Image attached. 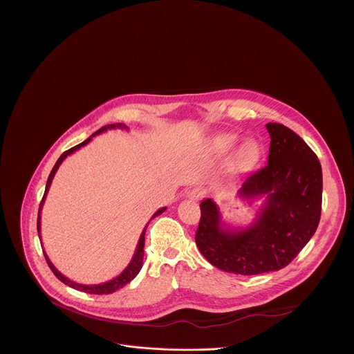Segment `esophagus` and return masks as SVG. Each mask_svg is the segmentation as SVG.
<instances>
[{"mask_svg":"<svg viewBox=\"0 0 354 354\" xmlns=\"http://www.w3.org/2000/svg\"><path fill=\"white\" fill-rule=\"evenodd\" d=\"M189 198H193V200H200V198H203L205 196H206V190L203 189V187H193V189H190L189 192H187V194H186Z\"/></svg>","mask_w":354,"mask_h":354,"instance_id":"esophagus-1","label":"esophagus"}]
</instances>
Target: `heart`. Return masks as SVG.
Instances as JSON below:
<instances>
[{"label": "heart", "instance_id": "b5f03b06", "mask_svg": "<svg viewBox=\"0 0 354 354\" xmlns=\"http://www.w3.org/2000/svg\"><path fill=\"white\" fill-rule=\"evenodd\" d=\"M239 142V137L238 136H234V134H225L223 137H220L218 140V149L221 151V153H230V151H232ZM239 157L243 162H252L257 157H258V149L255 147V144L252 142H246L241 153H239Z\"/></svg>", "mask_w": 354, "mask_h": 354}]
</instances>
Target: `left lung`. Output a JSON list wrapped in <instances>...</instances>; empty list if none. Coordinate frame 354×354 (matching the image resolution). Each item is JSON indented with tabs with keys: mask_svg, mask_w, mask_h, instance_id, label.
<instances>
[{
	"mask_svg": "<svg viewBox=\"0 0 354 354\" xmlns=\"http://www.w3.org/2000/svg\"><path fill=\"white\" fill-rule=\"evenodd\" d=\"M268 164L242 180V198L265 197L248 228L224 225L212 198L200 203L198 250L213 266L252 276L286 268L315 234L322 207V168L314 151L291 129L268 123Z\"/></svg>",
	"mask_w": 354,
	"mask_h": 354,
	"instance_id": "left-lung-1",
	"label": "left lung"
}]
</instances>
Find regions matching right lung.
<instances>
[{
  "label": "right lung",
  "instance_id": "add662e5",
  "mask_svg": "<svg viewBox=\"0 0 354 354\" xmlns=\"http://www.w3.org/2000/svg\"><path fill=\"white\" fill-rule=\"evenodd\" d=\"M111 129H126V130H127V126H124V124H122V123H116V124H108V126L100 127V129H99L97 131H95L89 138H86V140L82 141L81 144H78V145L70 148L68 151H66V153H63V154L60 156V158L57 160L56 165L53 167L52 172H50V175H48V179H47V183H46V190H44L43 198H41L40 206H39V214H37V232H39V238H40V212H41V207H43V203H44L46 194H47V192H48V187H50V185H52V180H53V178H55V175H56L59 167L62 165V162H63L68 156H71L73 153H75V151L80 149L81 147L86 145V144L92 140L93 136L100 134V133H104V131L111 130ZM165 210H167V207L160 209L158 212L154 213L153 217H151V220L156 218V217L160 216V214H162ZM151 220H149V221H151ZM145 230H147V225L144 227V230H142V232H141V235H140V239H138L136 252H134V255H133L130 263L127 265V268H126L118 277H115V279H112V280H109V281H106V283H102V284H80V283H75V281L67 279L64 274H62V273L55 268V265H53L52 262H50V259L47 258L44 250H43V254H44V258H46V261H47L48 268L52 269V272L56 274V277H57L59 280H62L64 284H67V286H70V287H73V288H75V290L85 291V292H88V294H111V292H115L116 290L122 288V287L126 286L127 283H130V281L138 274V272L141 270V268H142V258H144V235H145Z\"/></svg>",
  "mask_w": 354,
  "mask_h": 354
}]
</instances>
